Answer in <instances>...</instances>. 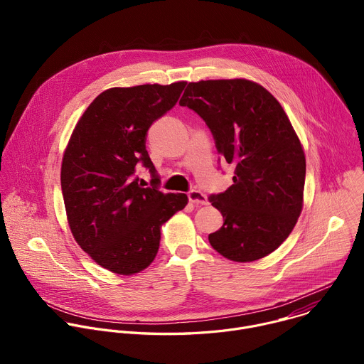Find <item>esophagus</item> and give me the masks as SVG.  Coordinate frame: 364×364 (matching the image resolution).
I'll list each match as a JSON object with an SVG mask.
<instances>
[{
  "label": "esophagus",
  "mask_w": 364,
  "mask_h": 364,
  "mask_svg": "<svg viewBox=\"0 0 364 364\" xmlns=\"http://www.w3.org/2000/svg\"><path fill=\"white\" fill-rule=\"evenodd\" d=\"M188 200L194 204H207V197L200 190H191L188 191Z\"/></svg>",
  "instance_id": "1"
}]
</instances>
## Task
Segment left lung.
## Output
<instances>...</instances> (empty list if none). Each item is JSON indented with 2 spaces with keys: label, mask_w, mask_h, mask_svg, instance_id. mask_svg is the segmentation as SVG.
<instances>
[{
  "label": "left lung",
  "mask_w": 364,
  "mask_h": 364,
  "mask_svg": "<svg viewBox=\"0 0 364 364\" xmlns=\"http://www.w3.org/2000/svg\"><path fill=\"white\" fill-rule=\"evenodd\" d=\"M181 107L210 128L218 151L235 166L233 184L212 196L223 226L209 235L216 252L253 262L278 249L304 205L305 154L277 97L253 80L190 82Z\"/></svg>",
  "instance_id": "left-lung-1"
}]
</instances>
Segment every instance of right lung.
<instances>
[{"label":"right lung","mask_w":364,"mask_h":364,"mask_svg":"<svg viewBox=\"0 0 364 364\" xmlns=\"http://www.w3.org/2000/svg\"><path fill=\"white\" fill-rule=\"evenodd\" d=\"M186 85L107 89L86 108L63 152L60 180L72 235L114 274L148 268L159 253L161 226L188 203L187 194L159 190L145 149L148 128L176 105ZM139 162L154 176L152 188L133 178Z\"/></svg>","instance_id":"obj_1"}]
</instances>
